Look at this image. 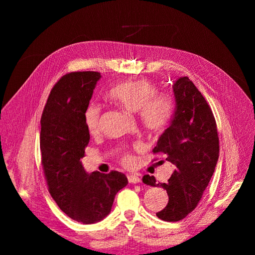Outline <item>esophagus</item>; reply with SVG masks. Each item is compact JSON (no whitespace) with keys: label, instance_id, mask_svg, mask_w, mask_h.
I'll return each mask as SVG.
<instances>
[{"label":"esophagus","instance_id":"obj_1","mask_svg":"<svg viewBox=\"0 0 255 255\" xmlns=\"http://www.w3.org/2000/svg\"><path fill=\"white\" fill-rule=\"evenodd\" d=\"M140 181H141V178H140V177H139L138 175H136V174L128 175V182H129V183L136 184V183H139Z\"/></svg>","mask_w":255,"mask_h":255}]
</instances>
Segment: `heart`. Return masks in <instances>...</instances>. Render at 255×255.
I'll use <instances>...</instances> for the list:
<instances>
[{
    "label": "heart",
    "instance_id": "obj_1",
    "mask_svg": "<svg viewBox=\"0 0 255 255\" xmlns=\"http://www.w3.org/2000/svg\"><path fill=\"white\" fill-rule=\"evenodd\" d=\"M108 97L130 113L139 114L142 126L148 131L158 133L167 126L175 108L174 97L169 92H158L156 85L150 80L139 79L126 81L108 92ZM102 106L90 103L84 111V124L91 134L100 129ZM124 165H131L133 156L124 151L121 154Z\"/></svg>",
    "mask_w": 255,
    "mask_h": 255
}]
</instances>
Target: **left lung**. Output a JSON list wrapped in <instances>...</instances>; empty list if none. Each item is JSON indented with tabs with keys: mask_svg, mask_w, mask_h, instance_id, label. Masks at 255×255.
I'll use <instances>...</instances> for the list:
<instances>
[{
	"mask_svg": "<svg viewBox=\"0 0 255 255\" xmlns=\"http://www.w3.org/2000/svg\"><path fill=\"white\" fill-rule=\"evenodd\" d=\"M173 91L176 101L174 117L152 152L164 154L174 171L166 183L156 184L154 176L148 174L142 177L147 185L166 191L169 203L156 213L164 221L182 220L196 208L219 156L217 125L203 94L187 77L178 79Z\"/></svg>",
	"mask_w": 255,
	"mask_h": 255,
	"instance_id": "1",
	"label": "left lung"
}]
</instances>
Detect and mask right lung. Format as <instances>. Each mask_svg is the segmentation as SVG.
Returning a JSON list of instances; mask_svg holds the SVG:
<instances>
[{
    "label": "right lung",
    "instance_id": "right-lung-1",
    "mask_svg": "<svg viewBox=\"0 0 255 255\" xmlns=\"http://www.w3.org/2000/svg\"><path fill=\"white\" fill-rule=\"evenodd\" d=\"M101 79L100 72H70L53 86L40 125L41 165L48 191L64 214L85 225L104 219L114 198L127 185L118 171L86 174L80 159L85 155L90 132L84 111Z\"/></svg>",
    "mask_w": 255,
    "mask_h": 255
}]
</instances>
